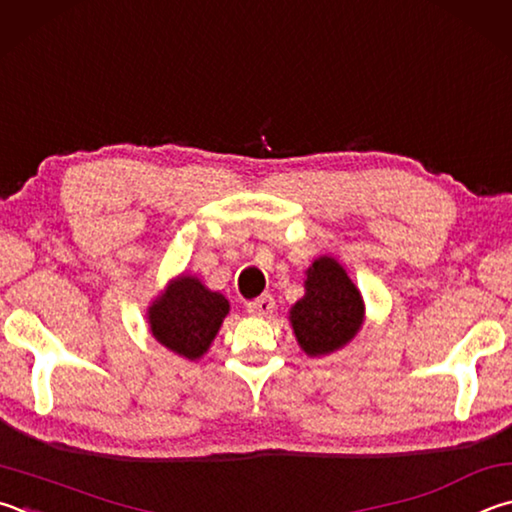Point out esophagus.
<instances>
[{
  "instance_id": "obj_1",
  "label": "esophagus",
  "mask_w": 512,
  "mask_h": 512,
  "mask_svg": "<svg viewBox=\"0 0 512 512\" xmlns=\"http://www.w3.org/2000/svg\"><path fill=\"white\" fill-rule=\"evenodd\" d=\"M247 312L251 317H267L274 312V299L270 294H263V297H258L256 301L247 303Z\"/></svg>"
}]
</instances>
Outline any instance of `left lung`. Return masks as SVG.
Masks as SVG:
<instances>
[{
    "label": "left lung",
    "instance_id": "1",
    "mask_svg": "<svg viewBox=\"0 0 512 512\" xmlns=\"http://www.w3.org/2000/svg\"><path fill=\"white\" fill-rule=\"evenodd\" d=\"M306 294L290 308V326L308 357L342 351L360 333L366 319L364 297L344 265L333 256H317L306 270Z\"/></svg>",
    "mask_w": 512,
    "mask_h": 512
}]
</instances>
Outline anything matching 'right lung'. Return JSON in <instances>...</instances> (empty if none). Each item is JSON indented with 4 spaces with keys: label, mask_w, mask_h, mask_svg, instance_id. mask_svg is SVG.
<instances>
[{
    "label": "right lung",
    "mask_w": 512,
    "mask_h": 512,
    "mask_svg": "<svg viewBox=\"0 0 512 512\" xmlns=\"http://www.w3.org/2000/svg\"><path fill=\"white\" fill-rule=\"evenodd\" d=\"M229 301L191 274H177L150 301L146 319L150 335L170 353L197 362L209 353L222 321L229 315Z\"/></svg>",
    "instance_id": "1"
}]
</instances>
